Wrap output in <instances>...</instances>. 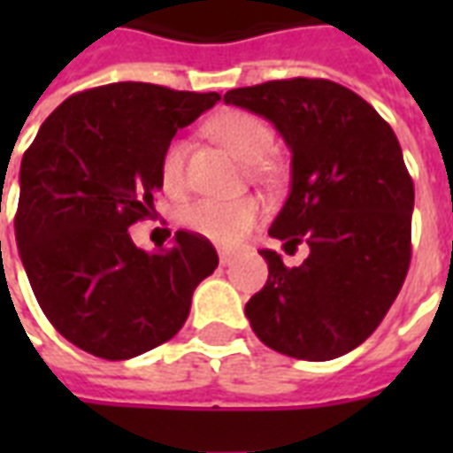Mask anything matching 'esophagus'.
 <instances>
[{"label":"esophagus","mask_w":453,"mask_h":453,"mask_svg":"<svg viewBox=\"0 0 453 453\" xmlns=\"http://www.w3.org/2000/svg\"><path fill=\"white\" fill-rule=\"evenodd\" d=\"M233 262H235V255H233V252H220V265L230 266Z\"/></svg>","instance_id":"1"}]
</instances>
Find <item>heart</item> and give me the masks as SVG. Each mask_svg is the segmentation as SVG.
Listing matches in <instances>:
<instances>
[{"mask_svg":"<svg viewBox=\"0 0 453 453\" xmlns=\"http://www.w3.org/2000/svg\"><path fill=\"white\" fill-rule=\"evenodd\" d=\"M206 130L211 138L230 150L245 165H259L274 148V133L266 126V120L240 109L213 116L208 120ZM184 157H187L184 140H172L159 162L162 184L172 191L184 187L187 179ZM262 218H265V203L255 196L235 198V201L201 198L184 211V223L191 233L223 247L242 242Z\"/></svg>","mask_w":453,"mask_h":453,"instance_id":"1","label":"heart"}]
</instances>
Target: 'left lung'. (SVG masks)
<instances>
[{
	"label": "left lung",
	"instance_id": "left-lung-1",
	"mask_svg": "<svg viewBox=\"0 0 453 453\" xmlns=\"http://www.w3.org/2000/svg\"><path fill=\"white\" fill-rule=\"evenodd\" d=\"M223 99L284 135L291 194L269 235L286 250L311 247L301 266L259 252L269 279L245 315L286 357L337 359L379 327L408 276L415 187L398 138L369 102L330 80H274Z\"/></svg>",
	"mask_w": 453,
	"mask_h": 453
}]
</instances>
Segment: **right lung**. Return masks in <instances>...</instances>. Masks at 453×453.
<instances>
[{"label":"right lung","instance_id":"1","mask_svg":"<svg viewBox=\"0 0 453 453\" xmlns=\"http://www.w3.org/2000/svg\"><path fill=\"white\" fill-rule=\"evenodd\" d=\"M218 99L148 82L94 87L65 99L24 152L19 255L45 318L74 347L130 359L187 323L216 247L179 230L169 250L145 252L128 227L155 213L174 133Z\"/></svg>","mask_w":453,"mask_h":453}]
</instances>
